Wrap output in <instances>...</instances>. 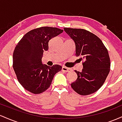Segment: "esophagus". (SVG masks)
Returning a JSON list of instances; mask_svg holds the SVG:
<instances>
[{
  "label": "esophagus",
  "instance_id": "esophagus-1",
  "mask_svg": "<svg viewBox=\"0 0 122 122\" xmlns=\"http://www.w3.org/2000/svg\"><path fill=\"white\" fill-rule=\"evenodd\" d=\"M71 71H72L71 69H70V68H67V67L62 66V72H71Z\"/></svg>",
  "mask_w": 122,
  "mask_h": 122
}]
</instances>
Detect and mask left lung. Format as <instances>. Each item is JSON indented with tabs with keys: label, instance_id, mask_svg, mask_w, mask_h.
Listing matches in <instances>:
<instances>
[{
	"label": "left lung",
	"instance_id": "left-lung-1",
	"mask_svg": "<svg viewBox=\"0 0 122 122\" xmlns=\"http://www.w3.org/2000/svg\"><path fill=\"white\" fill-rule=\"evenodd\" d=\"M64 29L75 41L76 56L81 57L83 65L81 72L75 71L77 79L71 84V86L81 95L95 93L104 83L110 71V58L107 48L97 36L89 31L66 27Z\"/></svg>",
	"mask_w": 122,
	"mask_h": 122
}]
</instances>
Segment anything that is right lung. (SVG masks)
Instances as JSON below:
<instances>
[{"label":"right lung","instance_id":"add662e5","mask_svg":"<svg viewBox=\"0 0 122 122\" xmlns=\"http://www.w3.org/2000/svg\"><path fill=\"white\" fill-rule=\"evenodd\" d=\"M63 31L56 27L37 28L26 33L15 46L13 69L19 83L31 93L39 94L47 90L54 75L62 69L59 65H43L42 57L48 50L49 41Z\"/></svg>","mask_w":122,"mask_h":122}]
</instances>
